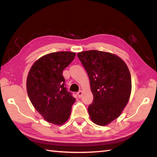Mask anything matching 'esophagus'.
<instances>
[{"instance_id": "obj_1", "label": "esophagus", "mask_w": 157, "mask_h": 157, "mask_svg": "<svg viewBox=\"0 0 157 157\" xmlns=\"http://www.w3.org/2000/svg\"><path fill=\"white\" fill-rule=\"evenodd\" d=\"M77 94H78L79 98H81L82 95V91H78V93H77Z\"/></svg>"}]
</instances>
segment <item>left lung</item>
<instances>
[{"label":"left lung","instance_id":"obj_1","mask_svg":"<svg viewBox=\"0 0 157 157\" xmlns=\"http://www.w3.org/2000/svg\"><path fill=\"white\" fill-rule=\"evenodd\" d=\"M78 57L88 74L94 95L88 107L90 118L98 125H107L120 116L129 101V69L120 57L109 52L92 50L79 52Z\"/></svg>","mask_w":157,"mask_h":157}]
</instances>
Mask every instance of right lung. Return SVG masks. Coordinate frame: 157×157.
I'll return each instance as SVG.
<instances>
[{
    "label": "right lung",
    "instance_id": "1",
    "mask_svg": "<svg viewBox=\"0 0 157 157\" xmlns=\"http://www.w3.org/2000/svg\"><path fill=\"white\" fill-rule=\"evenodd\" d=\"M75 53L56 52L41 57L29 71L28 97L35 109L47 122L62 124L68 120L75 98L65 87L62 72L72 62Z\"/></svg>",
    "mask_w": 157,
    "mask_h": 157
}]
</instances>
